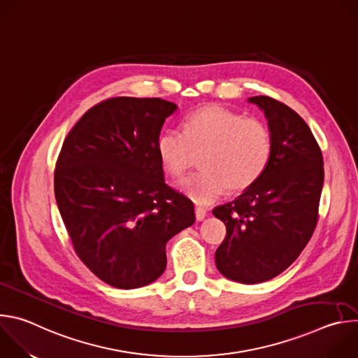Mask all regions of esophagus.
I'll return each instance as SVG.
<instances>
[{
    "label": "esophagus",
    "mask_w": 358,
    "mask_h": 358,
    "mask_svg": "<svg viewBox=\"0 0 358 358\" xmlns=\"http://www.w3.org/2000/svg\"><path fill=\"white\" fill-rule=\"evenodd\" d=\"M207 215V210L203 207H195V218L196 221H202Z\"/></svg>",
    "instance_id": "1"
}]
</instances>
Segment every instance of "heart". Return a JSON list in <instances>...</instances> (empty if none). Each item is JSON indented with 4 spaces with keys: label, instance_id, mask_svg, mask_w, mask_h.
<instances>
[{
    "label": "heart",
    "instance_id": "1",
    "mask_svg": "<svg viewBox=\"0 0 358 358\" xmlns=\"http://www.w3.org/2000/svg\"><path fill=\"white\" fill-rule=\"evenodd\" d=\"M166 173L181 177L194 152L201 170L181 181V189L199 203L215 201L228 188L239 192L257 182L268 169L273 152L269 126L257 117L220 105L195 109L182 122V131L166 129L156 141Z\"/></svg>",
    "mask_w": 358,
    "mask_h": 358
}]
</instances>
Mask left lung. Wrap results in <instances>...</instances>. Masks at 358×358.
<instances>
[{
	"label": "left lung",
	"instance_id": "8db88e82",
	"mask_svg": "<svg viewBox=\"0 0 358 358\" xmlns=\"http://www.w3.org/2000/svg\"><path fill=\"white\" fill-rule=\"evenodd\" d=\"M249 101L268 119L271 163L236 199L213 210L227 227L215 252L217 268L246 285L266 282L297 259L317 225L324 180L322 150L306 122L269 96Z\"/></svg>",
	"mask_w": 358,
	"mask_h": 358
}]
</instances>
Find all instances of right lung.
I'll list each match as a JSON object with an SVG mask.
<instances>
[{
  "mask_svg": "<svg viewBox=\"0 0 358 358\" xmlns=\"http://www.w3.org/2000/svg\"><path fill=\"white\" fill-rule=\"evenodd\" d=\"M176 109L160 97H112L62 144L54 177L61 217L79 259L113 287L159 279L166 243L195 221L192 201L166 184L156 150Z\"/></svg>",
  "mask_w": 358,
  "mask_h": 358,
  "instance_id": "1",
  "label": "right lung"
}]
</instances>
